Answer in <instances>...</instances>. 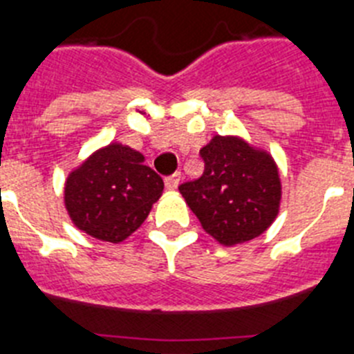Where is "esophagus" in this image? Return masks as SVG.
Instances as JSON below:
<instances>
[{
	"label": "esophagus",
	"instance_id": "1",
	"mask_svg": "<svg viewBox=\"0 0 354 354\" xmlns=\"http://www.w3.org/2000/svg\"><path fill=\"white\" fill-rule=\"evenodd\" d=\"M180 180H183V175H180L179 171H175V174L168 175L167 179H165V186H167V189L174 192V189H177V187H179Z\"/></svg>",
	"mask_w": 354,
	"mask_h": 354
}]
</instances>
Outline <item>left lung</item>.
Instances as JSON below:
<instances>
[{"mask_svg": "<svg viewBox=\"0 0 354 354\" xmlns=\"http://www.w3.org/2000/svg\"><path fill=\"white\" fill-rule=\"evenodd\" d=\"M202 177L179 186L187 207L220 245L261 236L280 211L282 183L273 156L241 136H212L200 150Z\"/></svg>", "mask_w": 354, "mask_h": 354, "instance_id": "left-lung-1", "label": "left lung"}]
</instances>
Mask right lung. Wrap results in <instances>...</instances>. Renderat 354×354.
<instances>
[{
	"instance_id": "1",
	"label": "right lung",
	"mask_w": 354,
	"mask_h": 354,
	"mask_svg": "<svg viewBox=\"0 0 354 354\" xmlns=\"http://www.w3.org/2000/svg\"><path fill=\"white\" fill-rule=\"evenodd\" d=\"M162 187L142 152L113 142L68 174L64 202L72 223L84 234L122 243L145 221Z\"/></svg>"
}]
</instances>
